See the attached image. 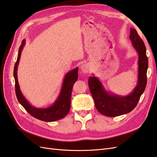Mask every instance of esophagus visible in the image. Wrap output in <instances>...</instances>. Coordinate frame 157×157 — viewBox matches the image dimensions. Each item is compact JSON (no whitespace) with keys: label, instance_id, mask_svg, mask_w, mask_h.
I'll use <instances>...</instances> for the list:
<instances>
[{"label":"esophagus","instance_id":"34e87169","mask_svg":"<svg viewBox=\"0 0 157 157\" xmlns=\"http://www.w3.org/2000/svg\"><path fill=\"white\" fill-rule=\"evenodd\" d=\"M80 69H81L82 71L84 73H87L89 70H90V66L87 63H85L84 65H82L81 66V67H80Z\"/></svg>","mask_w":157,"mask_h":157}]
</instances>
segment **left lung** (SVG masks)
<instances>
[{"instance_id":"8db88e82","label":"left lung","mask_w":157,"mask_h":157,"mask_svg":"<svg viewBox=\"0 0 157 157\" xmlns=\"http://www.w3.org/2000/svg\"><path fill=\"white\" fill-rule=\"evenodd\" d=\"M130 39L139 58L138 80L137 86L130 94L121 96L109 93L97 77L94 76L88 79V86L95 105L99 113L107 117H117L132 111L136 107L146 87L148 58L145 44L136 30L133 28L130 29Z\"/></svg>"}]
</instances>
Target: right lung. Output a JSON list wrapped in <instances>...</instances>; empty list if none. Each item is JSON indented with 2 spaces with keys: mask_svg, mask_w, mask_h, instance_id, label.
<instances>
[{
  "mask_svg": "<svg viewBox=\"0 0 157 157\" xmlns=\"http://www.w3.org/2000/svg\"><path fill=\"white\" fill-rule=\"evenodd\" d=\"M25 44V40H23L20 48H19L17 58L13 69L16 94L19 103L24 107L31 116L42 121L54 122L64 118L67 115L70 110L71 92H72V89L75 82L78 79V68L77 67L71 70L65 75L60 94L53 105L47 108H36L33 107L23 96L17 81V65L19 61H20L21 51Z\"/></svg>",
  "mask_w": 157,
  "mask_h": 157,
  "instance_id": "1",
  "label": "right lung"
}]
</instances>
